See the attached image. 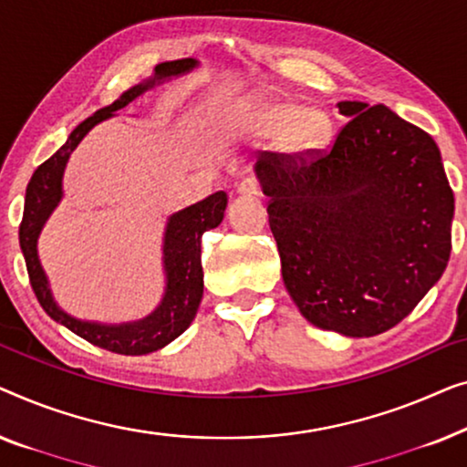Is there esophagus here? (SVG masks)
<instances>
[{
  "label": "esophagus",
  "instance_id": "1",
  "mask_svg": "<svg viewBox=\"0 0 467 467\" xmlns=\"http://www.w3.org/2000/svg\"><path fill=\"white\" fill-rule=\"evenodd\" d=\"M236 192L243 196H258L260 194V183L255 177H245L239 186H236Z\"/></svg>",
  "mask_w": 467,
  "mask_h": 467
}]
</instances>
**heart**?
I'll return each instance as SVG.
<instances>
[{"label":"heart","mask_w":467,"mask_h":467,"mask_svg":"<svg viewBox=\"0 0 467 467\" xmlns=\"http://www.w3.org/2000/svg\"><path fill=\"white\" fill-rule=\"evenodd\" d=\"M236 120L254 135H277L279 150L294 159L319 154L332 141V118L319 108L281 97H249L236 109Z\"/></svg>","instance_id":"b5f03b06"}]
</instances>
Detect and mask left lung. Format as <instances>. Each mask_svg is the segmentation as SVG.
Here are the masks:
<instances>
[{
    "label": "left lung",
    "mask_w": 467,
    "mask_h": 467,
    "mask_svg": "<svg viewBox=\"0 0 467 467\" xmlns=\"http://www.w3.org/2000/svg\"><path fill=\"white\" fill-rule=\"evenodd\" d=\"M349 118L326 152H262L284 284L306 321L343 337L400 324L442 277L455 199L436 141L385 105Z\"/></svg>",
    "instance_id": "left-lung-1"
}]
</instances>
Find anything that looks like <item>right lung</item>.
Segmentation results:
<instances>
[{
  "instance_id": "right-lung-1",
  "label": "right lung",
  "mask_w": 467,
  "mask_h": 467,
  "mask_svg": "<svg viewBox=\"0 0 467 467\" xmlns=\"http://www.w3.org/2000/svg\"><path fill=\"white\" fill-rule=\"evenodd\" d=\"M199 61L196 58H180L156 65L154 76L146 82L135 84L133 88L124 90L118 99L95 111L93 116L78 124L71 130L67 141L42 162L31 175V182L25 194L23 222L18 228V241L27 262V273L31 287H34L39 305L52 319L69 327L78 337L88 340L90 345L101 347L120 356H146L159 351L175 340L186 327L192 324L202 298V266H201V236L205 231L220 226L224 220V209L228 196L224 190L190 205L182 212L169 215L165 239H162V266H165V294L161 305L143 319L127 321V324H97V321H82L71 317L52 298L48 277H46L37 255V236L42 233L46 220L55 212V207L63 199V173L67 161L78 143L84 140L95 124H99L114 116V111L127 108L137 97L154 88L156 84L169 78L183 76L192 71Z\"/></svg>"
}]
</instances>
